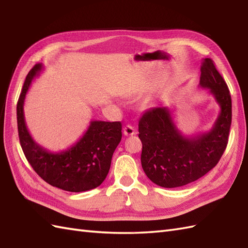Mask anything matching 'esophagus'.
I'll use <instances>...</instances> for the list:
<instances>
[{
  "mask_svg": "<svg viewBox=\"0 0 248 248\" xmlns=\"http://www.w3.org/2000/svg\"><path fill=\"white\" fill-rule=\"evenodd\" d=\"M124 134L125 136L134 135V134H136V130L134 129V126H132L131 124H126L124 126Z\"/></svg>",
  "mask_w": 248,
  "mask_h": 248,
  "instance_id": "esophagus-1",
  "label": "esophagus"
}]
</instances>
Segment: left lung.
Returning <instances> with one entry per match:
<instances>
[{
	"label": "left lung",
	"mask_w": 248,
	"mask_h": 248,
	"mask_svg": "<svg viewBox=\"0 0 248 248\" xmlns=\"http://www.w3.org/2000/svg\"><path fill=\"white\" fill-rule=\"evenodd\" d=\"M199 86L208 89L220 106L213 128L186 137L177 129L169 108H152L139 119L142 143L141 166L148 178L162 187L194 182L217 166L228 142L232 124V98L225 80L211 59L201 65Z\"/></svg>",
	"instance_id": "1"
}]
</instances>
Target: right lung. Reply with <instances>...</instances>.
Instances as JSON below:
<instances>
[{
	"label": "right lung",
	"instance_id": "1",
	"mask_svg": "<svg viewBox=\"0 0 248 248\" xmlns=\"http://www.w3.org/2000/svg\"><path fill=\"white\" fill-rule=\"evenodd\" d=\"M42 69V63H36L30 70L17 100V131L25 157L35 173L50 186L73 193L97 187L109 173L113 153L122 140V123L94 120L78 142L59 153L41 147L28 132L24 101L31 81Z\"/></svg>",
	"mask_w": 248,
	"mask_h": 248
}]
</instances>
